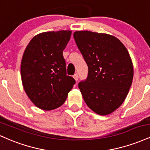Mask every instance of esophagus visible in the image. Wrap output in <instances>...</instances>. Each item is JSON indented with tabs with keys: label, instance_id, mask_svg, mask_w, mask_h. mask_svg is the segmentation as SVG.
Returning a JSON list of instances; mask_svg holds the SVG:
<instances>
[{
	"label": "esophagus",
	"instance_id": "obj_1",
	"mask_svg": "<svg viewBox=\"0 0 150 150\" xmlns=\"http://www.w3.org/2000/svg\"><path fill=\"white\" fill-rule=\"evenodd\" d=\"M73 78L75 79V81H77V80H78V78H79L78 75H77V74H75V75H73Z\"/></svg>",
	"mask_w": 150,
	"mask_h": 150
}]
</instances>
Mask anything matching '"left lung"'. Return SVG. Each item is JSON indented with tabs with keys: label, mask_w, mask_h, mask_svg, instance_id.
<instances>
[{
	"label": "left lung",
	"mask_w": 150,
	"mask_h": 150,
	"mask_svg": "<svg viewBox=\"0 0 150 150\" xmlns=\"http://www.w3.org/2000/svg\"><path fill=\"white\" fill-rule=\"evenodd\" d=\"M74 39L88 66V76L79 82L86 104L99 115L110 114L125 101L133 78L128 50L110 34L77 31Z\"/></svg>",
	"instance_id": "left-lung-1"
}]
</instances>
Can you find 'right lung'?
I'll list each match as a JSON object with an SVG mask.
<instances>
[{
    "label": "right lung",
    "instance_id": "1",
    "mask_svg": "<svg viewBox=\"0 0 150 150\" xmlns=\"http://www.w3.org/2000/svg\"><path fill=\"white\" fill-rule=\"evenodd\" d=\"M71 31L42 32L32 38L21 61V78L26 94L41 109L49 111L63 104L75 80L66 74L63 56Z\"/></svg>",
    "mask_w": 150,
    "mask_h": 150
}]
</instances>
